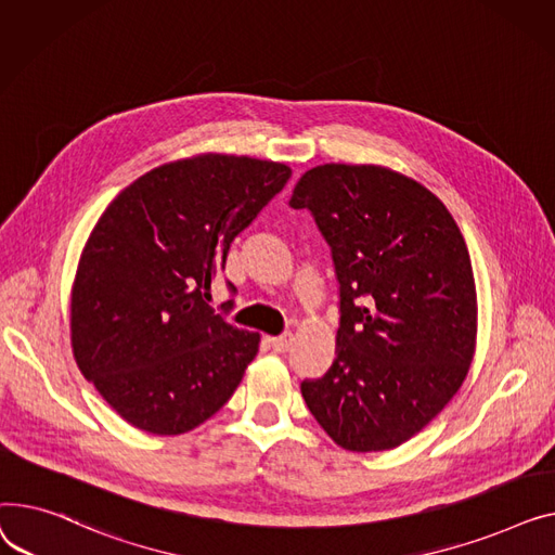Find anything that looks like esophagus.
Returning <instances> with one entry per match:
<instances>
[{"label": "esophagus", "mask_w": 555, "mask_h": 555, "mask_svg": "<svg viewBox=\"0 0 555 555\" xmlns=\"http://www.w3.org/2000/svg\"><path fill=\"white\" fill-rule=\"evenodd\" d=\"M271 347L275 351H288L291 345H293V334H284V336H275V338H269Z\"/></svg>", "instance_id": "34e87169"}]
</instances>
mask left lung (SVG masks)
Masks as SVG:
<instances>
[{
  "label": "left lung",
  "instance_id": "8db88e82",
  "mask_svg": "<svg viewBox=\"0 0 555 555\" xmlns=\"http://www.w3.org/2000/svg\"><path fill=\"white\" fill-rule=\"evenodd\" d=\"M288 204L311 210L340 282L334 365L302 383L305 403L340 448L392 450L470 370L477 291L464 235L435 192L372 163L315 166Z\"/></svg>",
  "mask_w": 555,
  "mask_h": 555
}]
</instances>
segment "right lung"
<instances>
[{"mask_svg":"<svg viewBox=\"0 0 555 555\" xmlns=\"http://www.w3.org/2000/svg\"><path fill=\"white\" fill-rule=\"evenodd\" d=\"M288 177L278 160L194 154L129 183L93 225L72 286V349L129 426L183 435L233 397L259 334L206 298L233 240Z\"/></svg>","mask_w":555,"mask_h":555,"instance_id":"1","label":"right lung"}]
</instances>
